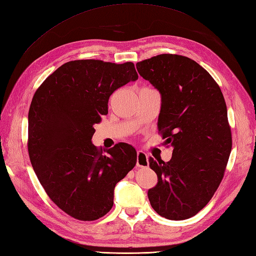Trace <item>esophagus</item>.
Listing matches in <instances>:
<instances>
[{"label": "esophagus", "instance_id": "esophagus-1", "mask_svg": "<svg viewBox=\"0 0 256 256\" xmlns=\"http://www.w3.org/2000/svg\"><path fill=\"white\" fill-rule=\"evenodd\" d=\"M136 166L138 168H147L149 166L148 162V156L147 154L142 152V150H138L137 152V161H136Z\"/></svg>", "mask_w": 256, "mask_h": 256}]
</instances>
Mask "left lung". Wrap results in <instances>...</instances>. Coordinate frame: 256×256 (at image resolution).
Instances as JSON below:
<instances>
[{
    "label": "left lung",
    "mask_w": 256,
    "mask_h": 256,
    "mask_svg": "<svg viewBox=\"0 0 256 256\" xmlns=\"http://www.w3.org/2000/svg\"><path fill=\"white\" fill-rule=\"evenodd\" d=\"M138 74L160 92L158 130L173 147L168 162L149 158L158 184L148 190L162 218H192L212 199L232 152V130L218 84L190 58L161 54L136 64Z\"/></svg>",
    "instance_id": "obj_1"
}]
</instances>
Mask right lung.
I'll list each match as a JSON object with an SVG mask.
<instances>
[{
  "label": "right lung",
  "mask_w": 256,
  "mask_h": 256,
  "mask_svg": "<svg viewBox=\"0 0 256 256\" xmlns=\"http://www.w3.org/2000/svg\"><path fill=\"white\" fill-rule=\"evenodd\" d=\"M137 78L130 62L72 60L36 90L28 116L31 164L50 200L72 218L106 215L116 182L136 164V150L128 144L102 150L90 140L94 124L108 114L110 95Z\"/></svg>",
  "instance_id": "1"
}]
</instances>
